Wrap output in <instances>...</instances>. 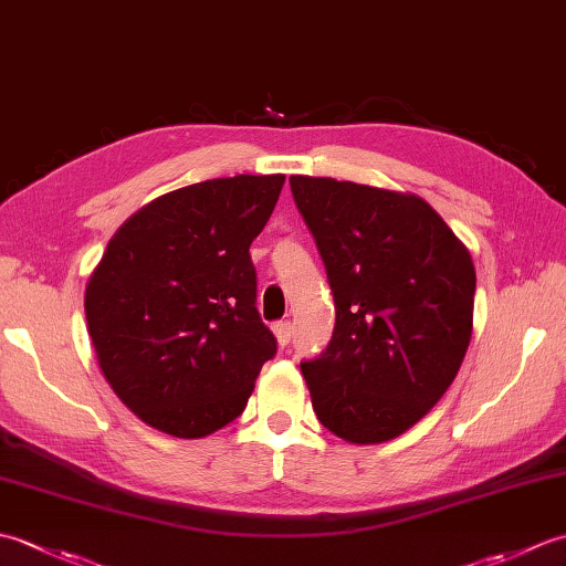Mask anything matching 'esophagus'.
Returning <instances> with one entry per match:
<instances>
[{
    "mask_svg": "<svg viewBox=\"0 0 566 566\" xmlns=\"http://www.w3.org/2000/svg\"><path fill=\"white\" fill-rule=\"evenodd\" d=\"M272 331H274V338H276V343H280L282 347H286V345L292 343V333H294V326H292L290 321H280V323H274Z\"/></svg>",
    "mask_w": 566,
    "mask_h": 566,
    "instance_id": "34e87169",
    "label": "esophagus"
}]
</instances>
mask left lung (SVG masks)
I'll use <instances>...</instances> for the list:
<instances>
[{
	"label": "left lung",
	"mask_w": 566,
	"mask_h": 566,
	"mask_svg": "<svg viewBox=\"0 0 566 566\" xmlns=\"http://www.w3.org/2000/svg\"><path fill=\"white\" fill-rule=\"evenodd\" d=\"M326 264L335 328L302 363L333 436L387 442L416 426L460 371L472 340L476 272L464 243L416 195L290 177Z\"/></svg>",
	"instance_id": "1"
}]
</instances>
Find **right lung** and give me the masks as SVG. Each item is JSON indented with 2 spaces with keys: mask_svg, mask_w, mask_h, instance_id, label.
<instances>
[{
  "mask_svg": "<svg viewBox=\"0 0 566 566\" xmlns=\"http://www.w3.org/2000/svg\"><path fill=\"white\" fill-rule=\"evenodd\" d=\"M284 175L175 189L118 228L94 268L84 314L106 381L143 423L203 438L231 423L276 340L258 308L250 243Z\"/></svg>",
  "mask_w": 566,
  "mask_h": 566,
  "instance_id": "add662e5",
  "label": "right lung"
}]
</instances>
